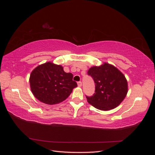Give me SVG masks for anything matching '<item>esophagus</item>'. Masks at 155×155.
<instances>
[{
  "label": "esophagus",
  "instance_id": "1",
  "mask_svg": "<svg viewBox=\"0 0 155 155\" xmlns=\"http://www.w3.org/2000/svg\"><path fill=\"white\" fill-rule=\"evenodd\" d=\"M78 87H81L82 86V82L81 81H78Z\"/></svg>",
  "mask_w": 155,
  "mask_h": 155
}]
</instances>
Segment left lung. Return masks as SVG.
<instances>
[{"label": "left lung", "instance_id": "obj_1", "mask_svg": "<svg viewBox=\"0 0 155 155\" xmlns=\"http://www.w3.org/2000/svg\"><path fill=\"white\" fill-rule=\"evenodd\" d=\"M88 75L95 83V92L86 97L88 102L97 109L109 110L118 106L127 93V82L124 75L112 65L104 63L91 67Z\"/></svg>", "mask_w": 155, "mask_h": 155}]
</instances>
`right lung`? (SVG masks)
<instances>
[{
    "label": "right lung",
    "instance_id": "1",
    "mask_svg": "<svg viewBox=\"0 0 155 155\" xmlns=\"http://www.w3.org/2000/svg\"><path fill=\"white\" fill-rule=\"evenodd\" d=\"M73 74L66 73L61 65L48 62L31 73L30 83L33 94L40 101L54 105L65 100L78 86Z\"/></svg>",
    "mask_w": 155,
    "mask_h": 155
}]
</instances>
